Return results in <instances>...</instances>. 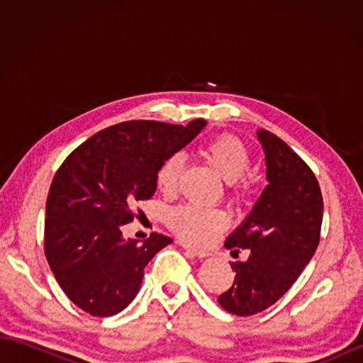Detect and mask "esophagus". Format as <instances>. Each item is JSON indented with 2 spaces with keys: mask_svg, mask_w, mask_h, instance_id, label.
I'll use <instances>...</instances> for the list:
<instances>
[{
  "mask_svg": "<svg viewBox=\"0 0 363 363\" xmlns=\"http://www.w3.org/2000/svg\"><path fill=\"white\" fill-rule=\"evenodd\" d=\"M181 246H182L184 250H187L189 252H191V254H194V256H196V257H199V259L211 256V252L207 251V250L196 248V246H191V245H189V243H186V242H182V243H181Z\"/></svg>",
  "mask_w": 363,
  "mask_h": 363,
  "instance_id": "34e87169",
  "label": "esophagus"
}]
</instances>
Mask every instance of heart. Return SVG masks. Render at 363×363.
<instances>
[{
    "instance_id": "obj_1",
    "label": "heart",
    "mask_w": 363,
    "mask_h": 363,
    "mask_svg": "<svg viewBox=\"0 0 363 363\" xmlns=\"http://www.w3.org/2000/svg\"><path fill=\"white\" fill-rule=\"evenodd\" d=\"M204 156L223 181L237 182L251 167V156L246 146L235 137L221 135L204 148ZM182 154H172L162 162L156 173V182L160 191L172 195L179 187L184 172ZM248 194L245 181L235 189V196L243 198ZM168 223L177 235L190 243L206 245L212 242L218 233L229 225V215L221 209H207L198 206H181L168 215Z\"/></svg>"
}]
</instances>
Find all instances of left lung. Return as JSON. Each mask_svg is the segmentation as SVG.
Segmentation results:
<instances>
[{
    "mask_svg": "<svg viewBox=\"0 0 363 363\" xmlns=\"http://www.w3.org/2000/svg\"><path fill=\"white\" fill-rule=\"evenodd\" d=\"M257 140L265 154L268 184L226 238L228 250H248L250 257L230 264L234 285L218 296L223 309L238 317L268 309L295 284L317 251L323 221V196L312 169L268 130L259 129Z\"/></svg>",
    "mask_w": 363,
    "mask_h": 363,
    "instance_id": "left-lung-1",
    "label": "left lung"
}]
</instances>
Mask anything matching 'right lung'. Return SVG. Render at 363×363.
I'll return each mask as SVG.
<instances>
[{
    "instance_id": "right-lung-1",
    "label": "right lung",
    "mask_w": 363,
    "mask_h": 363,
    "mask_svg": "<svg viewBox=\"0 0 363 363\" xmlns=\"http://www.w3.org/2000/svg\"><path fill=\"white\" fill-rule=\"evenodd\" d=\"M134 120L99 130L57 169L46 199L45 256L73 303L94 317H112L140 290L145 267L173 240L152 233L143 243L123 237L134 206L156 191L162 162L201 133Z\"/></svg>"
}]
</instances>
